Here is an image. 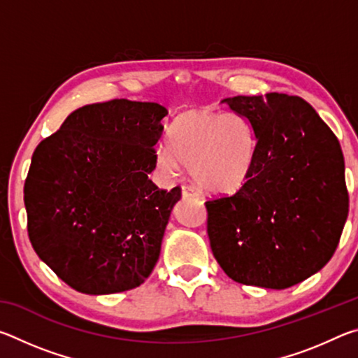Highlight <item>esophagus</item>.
Instances as JSON below:
<instances>
[{"instance_id":"1","label":"esophagus","mask_w":358,"mask_h":358,"mask_svg":"<svg viewBox=\"0 0 358 358\" xmlns=\"http://www.w3.org/2000/svg\"><path fill=\"white\" fill-rule=\"evenodd\" d=\"M181 196H183L185 199L186 197H201V192H199L197 189H194L192 186H183L181 187Z\"/></svg>"}]
</instances>
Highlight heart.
Instances as JSON below:
<instances>
[{"mask_svg":"<svg viewBox=\"0 0 358 358\" xmlns=\"http://www.w3.org/2000/svg\"><path fill=\"white\" fill-rule=\"evenodd\" d=\"M256 138L237 113L186 110L173 120L169 145L157 148V167L177 175L181 164L201 189L230 196L243 189L254 166Z\"/></svg>","mask_w":358,"mask_h":358,"instance_id":"b5f03b06","label":"heart"}]
</instances>
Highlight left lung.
<instances>
[{
    "instance_id": "1",
    "label": "left lung",
    "mask_w": 358,
    "mask_h": 358,
    "mask_svg": "<svg viewBox=\"0 0 358 358\" xmlns=\"http://www.w3.org/2000/svg\"><path fill=\"white\" fill-rule=\"evenodd\" d=\"M222 102L250 123L256 150L243 189L205 203L211 251L234 281L287 289L322 270L339 243L349 213L341 147L299 96Z\"/></svg>"
}]
</instances>
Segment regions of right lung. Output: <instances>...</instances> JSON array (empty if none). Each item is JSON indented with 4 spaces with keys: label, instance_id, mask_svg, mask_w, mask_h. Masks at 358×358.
<instances>
[{
    "label": "right lung",
    "instance_id": "right-lung-1",
    "mask_svg": "<svg viewBox=\"0 0 358 358\" xmlns=\"http://www.w3.org/2000/svg\"><path fill=\"white\" fill-rule=\"evenodd\" d=\"M167 113L128 99L83 106L34 150L23 189L29 241L78 292L134 289L159 259L181 197L148 178Z\"/></svg>",
    "mask_w": 358,
    "mask_h": 358
}]
</instances>
